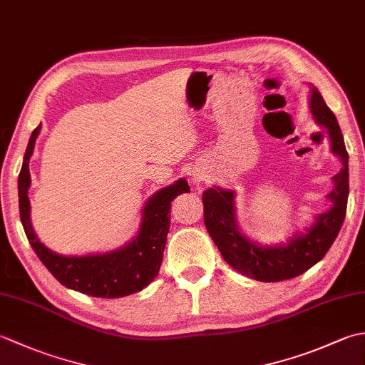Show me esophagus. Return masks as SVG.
I'll return each mask as SVG.
<instances>
[{
	"label": "esophagus",
	"instance_id": "obj_1",
	"mask_svg": "<svg viewBox=\"0 0 365 365\" xmlns=\"http://www.w3.org/2000/svg\"><path fill=\"white\" fill-rule=\"evenodd\" d=\"M192 182H195V183H196V182H200V177H196V175H195V177H192Z\"/></svg>",
	"mask_w": 365,
	"mask_h": 365
}]
</instances>
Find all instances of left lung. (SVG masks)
Returning <instances> with one entry per match:
<instances>
[{"label":"left lung","mask_w":365,"mask_h":365,"mask_svg":"<svg viewBox=\"0 0 365 365\" xmlns=\"http://www.w3.org/2000/svg\"><path fill=\"white\" fill-rule=\"evenodd\" d=\"M311 113L319 125L328 130L331 152L337 155L344 168L332 177L334 190L328 199L332 207L315 216V222L306 234H294L287 245L262 246L245 237L237 226L235 192L222 188L205 190L202 195L204 222L215 245L232 268L262 282H277L297 277L320 262L342 227L348 200V153L344 136L319 89H311Z\"/></svg>","instance_id":"left-lung-1"}]
</instances>
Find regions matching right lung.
<instances>
[{
    "mask_svg": "<svg viewBox=\"0 0 365 365\" xmlns=\"http://www.w3.org/2000/svg\"><path fill=\"white\" fill-rule=\"evenodd\" d=\"M38 131L41 125L31 133L19 175L20 220L37 257L67 289L89 297L122 298L141 292L158 274L170 224V202L182 192L190 191L188 182L180 178L174 185L157 191L147 200L143 208V220L139 224L138 235L128 245L111 252L80 255V257L56 254L36 237L29 218V158L34 152Z\"/></svg>",
    "mask_w": 365,
    "mask_h": 365,
    "instance_id": "right-lung-1",
    "label": "right lung"
}]
</instances>
